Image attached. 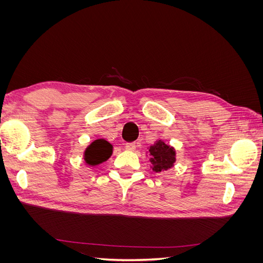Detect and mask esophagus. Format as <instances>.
Listing matches in <instances>:
<instances>
[{"instance_id":"1","label":"esophagus","mask_w":263,"mask_h":263,"mask_svg":"<svg viewBox=\"0 0 263 263\" xmlns=\"http://www.w3.org/2000/svg\"><path fill=\"white\" fill-rule=\"evenodd\" d=\"M125 148H126V150L134 151L135 149H136V144H135V142H127V144L125 145Z\"/></svg>"}]
</instances>
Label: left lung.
Masks as SVG:
<instances>
[{"instance_id": "obj_1", "label": "left lung", "mask_w": 263, "mask_h": 263, "mask_svg": "<svg viewBox=\"0 0 263 263\" xmlns=\"http://www.w3.org/2000/svg\"><path fill=\"white\" fill-rule=\"evenodd\" d=\"M150 168L155 172L166 171L174 166L177 161V151L172 146L166 145L161 139L148 147Z\"/></svg>"}]
</instances>
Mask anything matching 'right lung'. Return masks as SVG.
<instances>
[{
    "instance_id": "obj_1",
    "label": "right lung",
    "mask_w": 263,
    "mask_h": 263,
    "mask_svg": "<svg viewBox=\"0 0 263 263\" xmlns=\"http://www.w3.org/2000/svg\"><path fill=\"white\" fill-rule=\"evenodd\" d=\"M113 154V145L105 139H97L84 150L83 159L85 164L90 166L99 165L105 162Z\"/></svg>"
}]
</instances>
